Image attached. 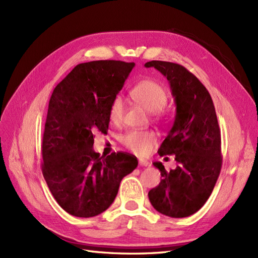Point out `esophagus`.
<instances>
[{
  "label": "esophagus",
  "instance_id": "esophagus-1",
  "mask_svg": "<svg viewBox=\"0 0 258 258\" xmlns=\"http://www.w3.org/2000/svg\"><path fill=\"white\" fill-rule=\"evenodd\" d=\"M139 165L141 167H148L150 166V162L145 159H139Z\"/></svg>",
  "mask_w": 258,
  "mask_h": 258
}]
</instances>
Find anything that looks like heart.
Returning <instances> with one entry per match:
<instances>
[{
  "label": "heart",
  "mask_w": 258,
  "mask_h": 258,
  "mask_svg": "<svg viewBox=\"0 0 258 258\" xmlns=\"http://www.w3.org/2000/svg\"><path fill=\"white\" fill-rule=\"evenodd\" d=\"M130 97L138 104L151 113H159L167 105L168 96L161 86L154 81H141L130 90ZM123 102L120 97H116L110 107L108 117L111 122L118 124L122 120ZM122 143L128 150L138 155H145L156 143V136L152 131L132 130L124 135Z\"/></svg>",
  "instance_id": "heart-1"
}]
</instances>
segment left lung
I'll return each instance as SVG.
<instances>
[{
	"label": "left lung",
	"instance_id": "left-lung-1",
	"mask_svg": "<svg viewBox=\"0 0 258 258\" xmlns=\"http://www.w3.org/2000/svg\"><path fill=\"white\" fill-rule=\"evenodd\" d=\"M144 67L167 77L176 106L173 126L158 154L174 155L177 166L167 171L161 162L153 163L162 178L148 191V198L163 215L187 217L206 204L221 172V130L215 107L207 88L183 66L153 60Z\"/></svg>",
	"mask_w": 258,
	"mask_h": 258
}]
</instances>
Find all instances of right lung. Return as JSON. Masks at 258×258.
<instances>
[{"label": "right lung", "mask_w": 258, "mask_h": 258, "mask_svg": "<svg viewBox=\"0 0 258 258\" xmlns=\"http://www.w3.org/2000/svg\"><path fill=\"white\" fill-rule=\"evenodd\" d=\"M135 62L100 60L77 64L53 89L43 136L42 172L69 214L92 217L110 207L136 156L93 151V132L106 134L108 112Z\"/></svg>", "instance_id": "1"}]
</instances>
